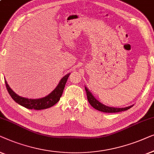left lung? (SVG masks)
<instances>
[{"label": "left lung", "mask_w": 154, "mask_h": 154, "mask_svg": "<svg viewBox=\"0 0 154 154\" xmlns=\"http://www.w3.org/2000/svg\"><path fill=\"white\" fill-rule=\"evenodd\" d=\"M85 90L86 92V96H87V99L88 103H90V105L92 106L93 107L95 108V109L98 110V111L105 112V113H116V112H120L123 111H125V110H128L130 108L133 107V105L129 106V107H123V108H116V107H108V106H106L103 104L96 100L94 98V96H93L91 93L88 89L86 87H85Z\"/></svg>", "instance_id": "left-lung-1"}]
</instances>
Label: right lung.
Returning <instances> with one entry per match:
<instances>
[{
    "label": "right lung",
    "mask_w": 154,
    "mask_h": 154,
    "mask_svg": "<svg viewBox=\"0 0 154 154\" xmlns=\"http://www.w3.org/2000/svg\"><path fill=\"white\" fill-rule=\"evenodd\" d=\"M69 75L70 74H67L60 79L59 84H58L56 88L51 94H49L48 96H45L44 98L39 99H29L19 96L10 88L6 80H5V83L8 93L17 103L27 108V109L40 110L52 107L53 105L58 103L62 96L65 85H66Z\"/></svg>",
    "instance_id": "1"
}]
</instances>
